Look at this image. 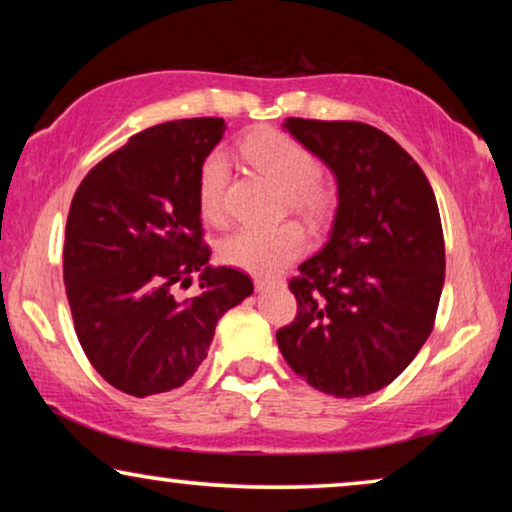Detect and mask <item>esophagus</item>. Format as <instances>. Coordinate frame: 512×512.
<instances>
[{"label": "esophagus", "instance_id": "1", "mask_svg": "<svg viewBox=\"0 0 512 512\" xmlns=\"http://www.w3.org/2000/svg\"><path fill=\"white\" fill-rule=\"evenodd\" d=\"M256 291L258 293H263V291H268V289H272V286H277L279 282L277 279H256Z\"/></svg>", "mask_w": 512, "mask_h": 512}]
</instances>
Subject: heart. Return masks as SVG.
Instances as JSON below:
<instances>
[{
  "instance_id": "b5f03b06",
  "label": "heart",
  "mask_w": 512,
  "mask_h": 512,
  "mask_svg": "<svg viewBox=\"0 0 512 512\" xmlns=\"http://www.w3.org/2000/svg\"><path fill=\"white\" fill-rule=\"evenodd\" d=\"M242 153L258 172L282 188L293 209L317 214L324 205V191L314 184L319 174L317 158L293 137L277 130L256 132L242 144ZM228 179L226 156H207L198 174V205L207 221H221L226 214ZM305 249L307 235L296 223L242 226L221 242V258L251 275H275L303 256Z\"/></svg>"
}]
</instances>
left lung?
I'll use <instances>...</instances> for the list:
<instances>
[{"mask_svg":"<svg viewBox=\"0 0 512 512\" xmlns=\"http://www.w3.org/2000/svg\"><path fill=\"white\" fill-rule=\"evenodd\" d=\"M282 128L333 172L338 209L328 242L298 265V317L279 352L310 387L335 398L380 391L431 335L445 284L433 188L387 132L356 121L286 118Z\"/></svg>","mask_w":512,"mask_h":512,"instance_id":"obj_1","label":"left lung"}]
</instances>
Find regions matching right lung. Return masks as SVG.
<instances>
[{
  "label": "right lung",
  "mask_w": 512,
  "mask_h": 512,
  "mask_svg": "<svg viewBox=\"0 0 512 512\" xmlns=\"http://www.w3.org/2000/svg\"><path fill=\"white\" fill-rule=\"evenodd\" d=\"M223 118L153 125L97 163L76 188L65 230L74 331L111 387L144 398L179 389L207 359L219 319L254 293L202 247L198 174ZM199 275L179 301L177 283Z\"/></svg>",
  "instance_id": "right-lung-1"
}]
</instances>
